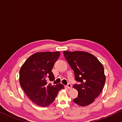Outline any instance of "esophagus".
I'll use <instances>...</instances> for the list:
<instances>
[{
    "label": "esophagus",
    "instance_id": "obj_1",
    "mask_svg": "<svg viewBox=\"0 0 122 122\" xmlns=\"http://www.w3.org/2000/svg\"><path fill=\"white\" fill-rule=\"evenodd\" d=\"M67 88L68 89H71L72 88V86H71V84H70V83H68L67 84Z\"/></svg>",
    "mask_w": 122,
    "mask_h": 122
}]
</instances>
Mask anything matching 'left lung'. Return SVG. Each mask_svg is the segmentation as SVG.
<instances>
[{
  "label": "left lung",
  "mask_w": 122,
  "mask_h": 122,
  "mask_svg": "<svg viewBox=\"0 0 122 122\" xmlns=\"http://www.w3.org/2000/svg\"><path fill=\"white\" fill-rule=\"evenodd\" d=\"M65 59L74 71L80 85L73 87L78 91L74 102L81 106L89 105L102 92L105 83L104 66L94 56L87 52H63Z\"/></svg>",
  "instance_id": "1"
}]
</instances>
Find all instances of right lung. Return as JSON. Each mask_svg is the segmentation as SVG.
<instances>
[{
    "label": "right lung",
    "instance_id": "right-lung-1",
    "mask_svg": "<svg viewBox=\"0 0 122 122\" xmlns=\"http://www.w3.org/2000/svg\"><path fill=\"white\" fill-rule=\"evenodd\" d=\"M60 52H44L33 54L26 60L20 70V83L28 97L37 105L46 107L54 102L61 84H47L46 77L55 80L52 72Z\"/></svg>",
    "mask_w": 122,
    "mask_h": 122
}]
</instances>
